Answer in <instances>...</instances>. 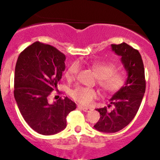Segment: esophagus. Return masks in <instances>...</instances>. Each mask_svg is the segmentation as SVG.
<instances>
[{
    "label": "esophagus",
    "mask_w": 160,
    "mask_h": 160,
    "mask_svg": "<svg viewBox=\"0 0 160 160\" xmlns=\"http://www.w3.org/2000/svg\"><path fill=\"white\" fill-rule=\"evenodd\" d=\"M78 108H80V109L82 110V111H85V112H89L92 110V108H90L83 107V106H82V105H78Z\"/></svg>",
    "instance_id": "34e87169"
}]
</instances>
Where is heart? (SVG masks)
Wrapping results in <instances>:
<instances>
[{
    "label": "heart",
    "mask_w": 160,
    "mask_h": 160,
    "mask_svg": "<svg viewBox=\"0 0 160 160\" xmlns=\"http://www.w3.org/2000/svg\"><path fill=\"white\" fill-rule=\"evenodd\" d=\"M89 66L98 76V82L103 90L107 93L117 92L126 83L124 74L116 71V65L110 62H94ZM80 71L78 62H74L66 71L65 76L68 80L74 79ZM98 93L95 89L84 86H77L71 92V96L75 101L83 105H90Z\"/></svg>",
    "instance_id": "heart-1"
}]
</instances>
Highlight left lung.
Listing matches in <instances>:
<instances>
[{"mask_svg": "<svg viewBox=\"0 0 160 160\" xmlns=\"http://www.w3.org/2000/svg\"><path fill=\"white\" fill-rule=\"evenodd\" d=\"M111 49L121 57L127 79L123 87L110 99L108 107L113 105V110L108 111L106 107L96 109L100 119L94 128L106 133L117 132L130 123L140 108L146 88L144 64L138 50L126 43L111 44Z\"/></svg>", "mask_w": 160, "mask_h": 160, "instance_id": "8db88e82", "label": "left lung"}]
</instances>
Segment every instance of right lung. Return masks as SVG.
<instances>
[{
    "instance_id": "obj_1",
    "label": "right lung",
    "mask_w": 160,
    "mask_h": 160,
    "mask_svg": "<svg viewBox=\"0 0 160 160\" xmlns=\"http://www.w3.org/2000/svg\"><path fill=\"white\" fill-rule=\"evenodd\" d=\"M65 58L52 46L37 41L24 49L16 62V102L25 122L41 135H55L65 129L66 117L77 108L68 97L52 104L47 100L62 79Z\"/></svg>"
}]
</instances>
